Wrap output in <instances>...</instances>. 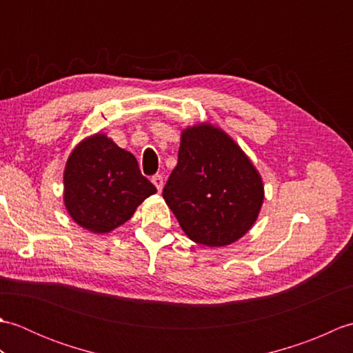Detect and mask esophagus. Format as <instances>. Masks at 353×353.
<instances>
[{"mask_svg": "<svg viewBox=\"0 0 353 353\" xmlns=\"http://www.w3.org/2000/svg\"><path fill=\"white\" fill-rule=\"evenodd\" d=\"M152 182L154 183L157 191L162 190V186H163V177H162V174H154V176L152 177Z\"/></svg>", "mask_w": 353, "mask_h": 353, "instance_id": "obj_1", "label": "esophagus"}]
</instances>
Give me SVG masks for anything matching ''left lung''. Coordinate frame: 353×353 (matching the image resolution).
<instances>
[{
    "label": "left lung",
    "instance_id": "left-lung-1",
    "mask_svg": "<svg viewBox=\"0 0 353 353\" xmlns=\"http://www.w3.org/2000/svg\"><path fill=\"white\" fill-rule=\"evenodd\" d=\"M162 196L190 239L228 245L256 220L264 200L258 171L226 133L196 125L182 134Z\"/></svg>",
    "mask_w": 353,
    "mask_h": 353
}]
</instances>
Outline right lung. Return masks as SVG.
Wrapping results in <instances>:
<instances>
[{
	"instance_id": "obj_1",
	"label": "right lung",
	"mask_w": 353,
	"mask_h": 353,
	"mask_svg": "<svg viewBox=\"0 0 353 353\" xmlns=\"http://www.w3.org/2000/svg\"><path fill=\"white\" fill-rule=\"evenodd\" d=\"M63 181L70 215L95 234L121 226L156 192L154 185L141 174L137 157L104 134H95L74 150Z\"/></svg>"
}]
</instances>
